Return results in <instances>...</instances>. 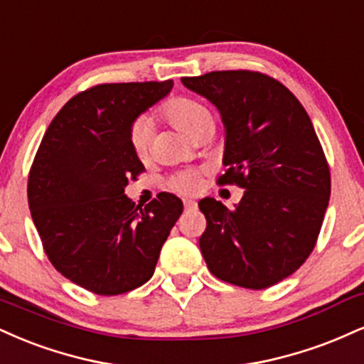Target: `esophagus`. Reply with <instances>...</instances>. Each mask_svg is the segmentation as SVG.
I'll return each instance as SVG.
<instances>
[{
    "label": "esophagus",
    "instance_id": "34e87169",
    "mask_svg": "<svg viewBox=\"0 0 364 364\" xmlns=\"http://www.w3.org/2000/svg\"><path fill=\"white\" fill-rule=\"evenodd\" d=\"M183 205H185V210H195L196 208V201L195 200H183Z\"/></svg>",
    "mask_w": 364,
    "mask_h": 364
}]
</instances>
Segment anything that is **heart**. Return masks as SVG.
I'll list each match as a JSON object with an SVG mask.
<instances>
[{
    "instance_id": "1",
    "label": "heart",
    "mask_w": 364,
    "mask_h": 364,
    "mask_svg": "<svg viewBox=\"0 0 364 364\" xmlns=\"http://www.w3.org/2000/svg\"><path fill=\"white\" fill-rule=\"evenodd\" d=\"M166 120L171 125L176 127L188 137L196 139L200 134L213 129V117L205 105H201L196 100L186 98V96H176L171 98L161 110ZM149 135H151V127L146 120H139L130 127L129 130V142L132 147L134 154L139 159H144L149 152ZM201 185V174L198 171H183V173L174 174L169 179L171 190L178 193H196Z\"/></svg>"
}]
</instances>
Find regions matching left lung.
I'll return each mask as SVG.
<instances>
[{
  "instance_id": "8db88e82",
  "label": "left lung",
  "mask_w": 364,
  "mask_h": 364,
  "mask_svg": "<svg viewBox=\"0 0 364 364\" xmlns=\"http://www.w3.org/2000/svg\"><path fill=\"white\" fill-rule=\"evenodd\" d=\"M210 100L225 125V174L244 188L234 208L203 198L200 249L222 282L264 290L288 278L314 251L331 196V171L310 117L295 95L257 71L183 77Z\"/></svg>"
}]
</instances>
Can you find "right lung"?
<instances>
[{
    "mask_svg": "<svg viewBox=\"0 0 364 364\" xmlns=\"http://www.w3.org/2000/svg\"><path fill=\"white\" fill-rule=\"evenodd\" d=\"M173 81L110 82L73 96L50 122L28 174V207L43 251L63 277L96 295H122L154 274L183 201L127 198L144 164L129 130Z\"/></svg>",
    "mask_w": 364,
    "mask_h": 364,
    "instance_id": "1",
    "label": "right lung"
}]
</instances>
